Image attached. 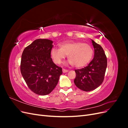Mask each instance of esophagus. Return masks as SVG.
<instances>
[{
  "mask_svg": "<svg viewBox=\"0 0 128 128\" xmlns=\"http://www.w3.org/2000/svg\"><path fill=\"white\" fill-rule=\"evenodd\" d=\"M68 72V70H67V69H62V72L64 73H66V72Z\"/></svg>",
  "mask_w": 128,
  "mask_h": 128,
  "instance_id": "obj_1",
  "label": "esophagus"
}]
</instances>
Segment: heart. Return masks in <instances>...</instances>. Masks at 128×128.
Segmentation results:
<instances>
[{
	"instance_id": "obj_1",
	"label": "heart",
	"mask_w": 128,
	"mask_h": 128,
	"mask_svg": "<svg viewBox=\"0 0 128 128\" xmlns=\"http://www.w3.org/2000/svg\"><path fill=\"white\" fill-rule=\"evenodd\" d=\"M59 47L60 48H54L51 51L52 59L58 64L67 56L69 64L82 68L89 63L94 55L92 46L81 42L67 41L60 44Z\"/></svg>"
}]
</instances>
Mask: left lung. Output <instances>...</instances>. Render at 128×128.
Returning <instances> with one entry per match:
<instances>
[{"instance_id": "left-lung-1", "label": "left lung", "mask_w": 128, "mask_h": 128, "mask_svg": "<svg viewBox=\"0 0 128 128\" xmlns=\"http://www.w3.org/2000/svg\"><path fill=\"white\" fill-rule=\"evenodd\" d=\"M91 40L94 48V59L88 66L75 70V84L80 90L86 92L94 90L102 84L107 65L103 48L94 41Z\"/></svg>"}]
</instances>
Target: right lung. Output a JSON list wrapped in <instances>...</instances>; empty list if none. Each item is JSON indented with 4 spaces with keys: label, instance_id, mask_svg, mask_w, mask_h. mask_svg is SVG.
Masks as SVG:
<instances>
[{
    "label": "right lung",
    "instance_id": "right-lung-1",
    "mask_svg": "<svg viewBox=\"0 0 128 128\" xmlns=\"http://www.w3.org/2000/svg\"><path fill=\"white\" fill-rule=\"evenodd\" d=\"M53 41L38 39L23 51L20 70L28 88L34 94L45 96L56 86L62 68L57 66L51 58Z\"/></svg>",
    "mask_w": 128,
    "mask_h": 128
}]
</instances>
